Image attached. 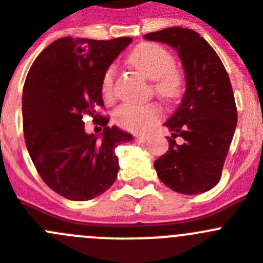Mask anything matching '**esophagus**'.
Masks as SVG:
<instances>
[{
	"label": "esophagus",
	"instance_id": "1",
	"mask_svg": "<svg viewBox=\"0 0 263 263\" xmlns=\"http://www.w3.org/2000/svg\"><path fill=\"white\" fill-rule=\"evenodd\" d=\"M135 139L139 141H141V143H145V141L149 139V136L148 135H136V136H135Z\"/></svg>",
	"mask_w": 263,
	"mask_h": 263
}]
</instances>
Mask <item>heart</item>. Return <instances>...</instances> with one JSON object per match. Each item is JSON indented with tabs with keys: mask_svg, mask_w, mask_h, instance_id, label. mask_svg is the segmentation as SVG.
I'll list each match as a JSON object with an SVG mask.
<instances>
[{
	"mask_svg": "<svg viewBox=\"0 0 263 263\" xmlns=\"http://www.w3.org/2000/svg\"><path fill=\"white\" fill-rule=\"evenodd\" d=\"M128 63L135 69L153 80V91L166 102H174L181 98L184 90V76L174 65V56L169 49L157 43L144 42L137 44L128 56ZM114 65L105 69L101 81V91L105 101L114 99L115 85ZM162 111L157 105H123L115 111L114 120L118 126L135 134H144L160 122Z\"/></svg>",
	"mask_w": 263,
	"mask_h": 263,
	"instance_id": "heart-1",
	"label": "heart"
}]
</instances>
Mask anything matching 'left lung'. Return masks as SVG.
Returning <instances> with one entry per match:
<instances>
[{"label": "left lung", "mask_w": 263, "mask_h": 263, "mask_svg": "<svg viewBox=\"0 0 263 263\" xmlns=\"http://www.w3.org/2000/svg\"><path fill=\"white\" fill-rule=\"evenodd\" d=\"M145 39L176 48L186 72L181 105L165 123L173 132L169 149L155 161L158 178L187 195L211 190L220 181L237 124L228 73L215 49L190 28H164ZM178 136L185 140L182 146L175 143Z\"/></svg>", "instance_id": "1"}]
</instances>
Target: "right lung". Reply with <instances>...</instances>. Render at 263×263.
<instances>
[{
  "mask_svg": "<svg viewBox=\"0 0 263 263\" xmlns=\"http://www.w3.org/2000/svg\"><path fill=\"white\" fill-rule=\"evenodd\" d=\"M132 42L60 37L32 63L22 94L23 134L27 151L49 189L70 200L105 193L118 176L115 148L132 136L108 127L101 81L106 68ZM89 115L104 128L98 139L84 132Z\"/></svg>",
  "mask_w": 263,
  "mask_h": 263,
  "instance_id": "obj_1",
  "label": "right lung"
}]
</instances>
